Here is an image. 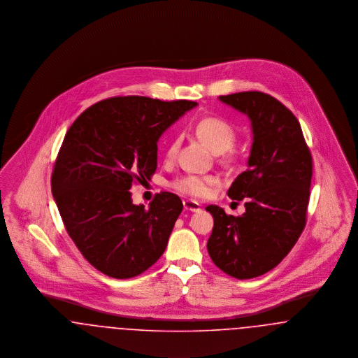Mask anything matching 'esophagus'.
<instances>
[{"label":"esophagus","mask_w":358,"mask_h":358,"mask_svg":"<svg viewBox=\"0 0 358 358\" xmlns=\"http://www.w3.org/2000/svg\"><path fill=\"white\" fill-rule=\"evenodd\" d=\"M184 209L189 212H200L201 210V205L199 204L194 200H184Z\"/></svg>","instance_id":"esophagus-1"}]
</instances>
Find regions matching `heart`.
Returning <instances> with one entry per match:
<instances>
[{"mask_svg":"<svg viewBox=\"0 0 358 358\" xmlns=\"http://www.w3.org/2000/svg\"><path fill=\"white\" fill-rule=\"evenodd\" d=\"M197 136L208 145L215 153H224L229 150L236 139L234 127L219 117H205L199 120L194 126ZM178 148V138H174L166 149V158L171 159ZM219 184V178L215 176H200V174H185L174 181L171 187L181 194H187L194 199L208 197L213 187Z\"/></svg>","mask_w":358,"mask_h":358,"instance_id":"b5f03b06","label":"heart"}]
</instances>
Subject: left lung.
Masks as SVG:
<instances>
[{"mask_svg": "<svg viewBox=\"0 0 358 358\" xmlns=\"http://www.w3.org/2000/svg\"><path fill=\"white\" fill-rule=\"evenodd\" d=\"M219 99L250 118L254 142L248 169L228 190L232 200L244 201L245 212L236 217L206 206L215 222L206 247L222 271L251 279L276 267L301 236L313 158L299 122L271 95L245 91Z\"/></svg>", "mask_w": 358, "mask_h": 358, "instance_id": "8db88e82", "label": "left lung"}]
</instances>
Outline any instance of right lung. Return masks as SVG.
I'll return each instance as SVG.
<instances>
[{
	"label": "right lung",
	"instance_id": "obj_1",
	"mask_svg": "<svg viewBox=\"0 0 358 358\" xmlns=\"http://www.w3.org/2000/svg\"><path fill=\"white\" fill-rule=\"evenodd\" d=\"M197 103L115 96L92 104L72 123L52 171V194L78 250L98 271L129 279L164 254L181 199L155 194L133 204L131 187L150 181L157 142Z\"/></svg>",
	"mask_w": 358,
	"mask_h": 358
}]
</instances>
